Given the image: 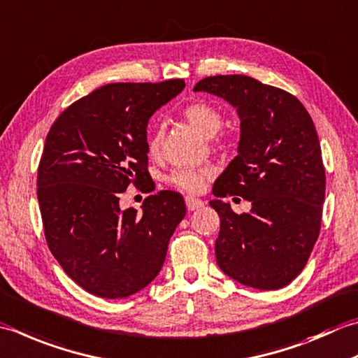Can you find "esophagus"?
Segmentation results:
<instances>
[{
    "mask_svg": "<svg viewBox=\"0 0 358 358\" xmlns=\"http://www.w3.org/2000/svg\"><path fill=\"white\" fill-rule=\"evenodd\" d=\"M185 201H186V208L189 209V211H195V209L205 206V201L197 199V197H192V195H187Z\"/></svg>",
    "mask_w": 358,
    "mask_h": 358,
    "instance_id": "1",
    "label": "esophagus"
}]
</instances>
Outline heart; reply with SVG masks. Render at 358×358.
Masks as SVG:
<instances>
[{
  "mask_svg": "<svg viewBox=\"0 0 358 358\" xmlns=\"http://www.w3.org/2000/svg\"><path fill=\"white\" fill-rule=\"evenodd\" d=\"M181 115L186 119V121L192 125L194 129H197L201 135L208 138L214 136L217 131L222 129L223 124V116L220 110L215 107V105L209 103L206 101H194L189 102L186 107L181 110ZM163 138H164V129L163 125L155 124L152 125L149 139H147V150L152 157H157L161 145H163ZM213 171L208 169V167H203V169H192V167H180V169H175L169 175V181L177 186L181 191L186 192H200L203 187H205L206 180L211 177Z\"/></svg>",
  "mask_w": 358,
  "mask_h": 358,
  "instance_id": "b5f03b06",
  "label": "heart"
}]
</instances>
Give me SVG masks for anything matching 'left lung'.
<instances>
[{"mask_svg": "<svg viewBox=\"0 0 358 358\" xmlns=\"http://www.w3.org/2000/svg\"><path fill=\"white\" fill-rule=\"evenodd\" d=\"M194 91L227 101L241 121L237 157L213 186L220 217L215 259L231 279L259 290L289 285L306 267L318 239L326 173L310 115L295 96L253 77L213 76ZM252 201L236 215L220 199Z\"/></svg>", "mask_w": 358, "mask_h": 358, "instance_id": "1", "label": "left lung"}]
</instances>
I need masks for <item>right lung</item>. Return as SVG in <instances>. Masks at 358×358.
I'll use <instances>...</instances> for the list:
<instances>
[{"mask_svg": "<svg viewBox=\"0 0 358 358\" xmlns=\"http://www.w3.org/2000/svg\"><path fill=\"white\" fill-rule=\"evenodd\" d=\"M185 88L183 80L108 83L55 119L45 143L37 197L45 236L60 267L96 296L127 298L163 267L186 215L183 197L161 191L143 213L119 208L130 183H149L147 124Z\"/></svg>", "mask_w": 358, "mask_h": 358, "instance_id": "1", "label": "right lung"}]
</instances>
